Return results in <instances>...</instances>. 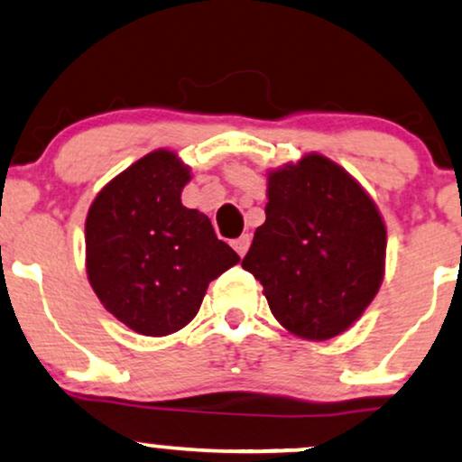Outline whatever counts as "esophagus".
Instances as JSON below:
<instances>
[{"instance_id": "34e87169", "label": "esophagus", "mask_w": 462, "mask_h": 462, "mask_svg": "<svg viewBox=\"0 0 462 462\" xmlns=\"http://www.w3.org/2000/svg\"><path fill=\"white\" fill-rule=\"evenodd\" d=\"M249 243H252V238H249V235H241L238 238H235V241H232V247H235L238 256L243 258V256H245V254H247Z\"/></svg>"}]
</instances>
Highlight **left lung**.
<instances>
[{"label": "left lung", "mask_w": 462, "mask_h": 462, "mask_svg": "<svg viewBox=\"0 0 462 462\" xmlns=\"http://www.w3.org/2000/svg\"><path fill=\"white\" fill-rule=\"evenodd\" d=\"M264 224L243 269L291 334L328 341L352 328L384 278L386 226L371 195L323 153L267 171Z\"/></svg>", "instance_id": "8db88e82"}]
</instances>
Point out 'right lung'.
<instances>
[{"instance_id":"add662e5","label":"right lung","mask_w":462,"mask_h":462,"mask_svg":"<svg viewBox=\"0 0 462 462\" xmlns=\"http://www.w3.org/2000/svg\"><path fill=\"white\" fill-rule=\"evenodd\" d=\"M189 180L176 152L153 150L99 190L84 224L95 295L143 337L182 330L208 284L241 261L208 217L182 204Z\"/></svg>"}]
</instances>
